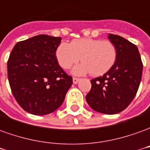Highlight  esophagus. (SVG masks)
Here are the masks:
<instances>
[{
  "label": "esophagus",
  "mask_w": 150,
  "mask_h": 150,
  "mask_svg": "<svg viewBox=\"0 0 150 150\" xmlns=\"http://www.w3.org/2000/svg\"><path fill=\"white\" fill-rule=\"evenodd\" d=\"M80 81V78H78V77H73V82L74 84H77L78 83V81Z\"/></svg>",
  "instance_id": "obj_1"
}]
</instances>
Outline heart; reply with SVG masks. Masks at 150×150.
<instances>
[{
    "instance_id": "1",
    "label": "heart",
    "mask_w": 150,
    "mask_h": 150,
    "mask_svg": "<svg viewBox=\"0 0 150 150\" xmlns=\"http://www.w3.org/2000/svg\"><path fill=\"white\" fill-rule=\"evenodd\" d=\"M56 58L60 67L69 69L81 59L83 63L74 67L73 73L81 75L89 73L94 77L103 75L114 65L117 52L108 40L85 38L73 40L71 44L61 43L56 50Z\"/></svg>"
}]
</instances>
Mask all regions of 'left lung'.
Returning a JSON list of instances; mask_svg holds the SVG:
<instances>
[{"label": "left lung", "instance_id": "left-lung-1", "mask_svg": "<svg viewBox=\"0 0 150 150\" xmlns=\"http://www.w3.org/2000/svg\"><path fill=\"white\" fill-rule=\"evenodd\" d=\"M108 39L116 48V61L103 77L90 81L92 86L86 99L94 111L114 115L124 111L136 96L143 64L135 44L112 34H109Z\"/></svg>", "mask_w": 150, "mask_h": 150}]
</instances>
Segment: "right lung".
I'll use <instances>...</instances> for the list:
<instances>
[{
    "instance_id": "obj_1",
    "label": "right lung",
    "mask_w": 150,
    "mask_h": 150,
    "mask_svg": "<svg viewBox=\"0 0 150 150\" xmlns=\"http://www.w3.org/2000/svg\"><path fill=\"white\" fill-rule=\"evenodd\" d=\"M60 37L39 35L16 43L7 62L13 97L23 110L43 115L63 103L73 78L59 65Z\"/></svg>"
}]
</instances>
